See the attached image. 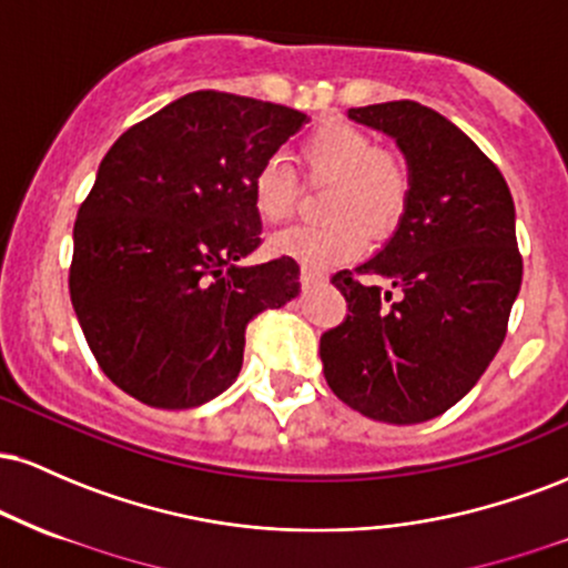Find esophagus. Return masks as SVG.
Here are the masks:
<instances>
[{
    "label": "esophagus",
    "instance_id": "esophagus-1",
    "mask_svg": "<svg viewBox=\"0 0 568 568\" xmlns=\"http://www.w3.org/2000/svg\"><path fill=\"white\" fill-rule=\"evenodd\" d=\"M323 283V275L315 270H302V285L304 288H315V285Z\"/></svg>",
    "mask_w": 568,
    "mask_h": 568
}]
</instances>
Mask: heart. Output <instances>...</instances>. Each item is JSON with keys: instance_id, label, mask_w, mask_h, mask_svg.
I'll return each mask as SVG.
<instances>
[{"instance_id": "1", "label": "heart", "mask_w": 568, "mask_h": 568, "mask_svg": "<svg viewBox=\"0 0 568 568\" xmlns=\"http://www.w3.org/2000/svg\"><path fill=\"white\" fill-rule=\"evenodd\" d=\"M310 179L328 181L323 202L325 224L293 226L270 237L275 256L293 258L306 270H325L357 256L368 237L395 230L410 197V168L395 152H382L363 128L323 122L302 141ZM251 200L264 224H283L296 211V184L285 162L270 158L251 179Z\"/></svg>"}]
</instances>
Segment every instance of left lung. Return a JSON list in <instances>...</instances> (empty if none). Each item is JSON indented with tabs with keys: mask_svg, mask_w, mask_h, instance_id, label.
<instances>
[{
	"mask_svg": "<svg viewBox=\"0 0 568 568\" xmlns=\"http://www.w3.org/2000/svg\"><path fill=\"white\" fill-rule=\"evenodd\" d=\"M389 135L410 168V197L393 237L334 275L349 315L321 338L338 400L387 425H419L459 403L505 342L524 262L515 205L491 160L446 116L416 101L349 109ZM398 302L384 305L392 297Z\"/></svg>",
	"mask_w": 568,
	"mask_h": 568,
	"instance_id": "8db88e82",
	"label": "left lung"
}]
</instances>
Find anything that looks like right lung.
Returning a JSON list of instances; mask_svg holds the SVG:
<instances>
[{
    "label": "right lung",
    "instance_id": "right-lung-1",
    "mask_svg": "<svg viewBox=\"0 0 568 568\" xmlns=\"http://www.w3.org/2000/svg\"><path fill=\"white\" fill-rule=\"evenodd\" d=\"M256 98L197 90L101 160L74 224L69 291L98 366L154 408H194L243 368L245 328L298 296V264L262 243L251 179L306 125Z\"/></svg>",
    "mask_w": 568,
    "mask_h": 568
}]
</instances>
